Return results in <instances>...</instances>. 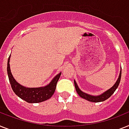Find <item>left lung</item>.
<instances>
[{"label": "left lung", "mask_w": 129, "mask_h": 129, "mask_svg": "<svg viewBox=\"0 0 129 129\" xmlns=\"http://www.w3.org/2000/svg\"><path fill=\"white\" fill-rule=\"evenodd\" d=\"M121 71L120 72V74H119V78L117 79V82L115 83L113 86L111 88L109 89V90H107V91H105V93H103V94L100 95H98V96H93V95H88V94L85 93H83V91H81V90L79 89L78 86H77V83L74 81V85H75V89H76V91L78 93V95L83 98V99H85L89 101H91V102H101V101H105L106 99H107L108 98H109L111 96L113 93L115 91V90L117 89V88L118 87L119 85V83H120V81H121Z\"/></svg>", "instance_id": "left-lung-1"}]
</instances>
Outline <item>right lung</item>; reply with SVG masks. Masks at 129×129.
I'll return each instance as SVG.
<instances>
[{"instance_id":"obj_1","label":"right lung","mask_w":129,"mask_h":129,"mask_svg":"<svg viewBox=\"0 0 129 129\" xmlns=\"http://www.w3.org/2000/svg\"><path fill=\"white\" fill-rule=\"evenodd\" d=\"M10 57V55L8 59L7 72H8V79L11 85V87L16 95L22 99L24 100L25 101L30 103H37L50 99L55 92L57 81L59 80L61 73L57 74L47 86L43 87H37V88L25 87L20 85L14 79L10 69V64H9Z\"/></svg>"}]
</instances>
